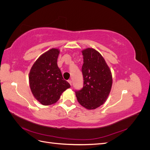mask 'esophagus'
<instances>
[{
    "label": "esophagus",
    "instance_id": "1",
    "mask_svg": "<svg viewBox=\"0 0 150 150\" xmlns=\"http://www.w3.org/2000/svg\"><path fill=\"white\" fill-rule=\"evenodd\" d=\"M68 83H69L71 85L72 84V81H71V80H68Z\"/></svg>",
    "mask_w": 150,
    "mask_h": 150
}]
</instances>
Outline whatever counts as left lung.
Returning a JSON list of instances; mask_svg holds the SVG:
<instances>
[{
    "mask_svg": "<svg viewBox=\"0 0 150 150\" xmlns=\"http://www.w3.org/2000/svg\"><path fill=\"white\" fill-rule=\"evenodd\" d=\"M82 53L83 88L75 91V93L81 105L88 110H94L107 99L112 86V74L99 52L93 48H87Z\"/></svg>",
    "mask_w": 150,
    "mask_h": 150,
    "instance_id": "left-lung-1",
    "label": "left lung"
}]
</instances>
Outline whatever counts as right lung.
Here are the masks:
<instances>
[{
  "label": "right lung",
  "mask_w": 150,
  "mask_h": 150,
  "mask_svg": "<svg viewBox=\"0 0 150 150\" xmlns=\"http://www.w3.org/2000/svg\"><path fill=\"white\" fill-rule=\"evenodd\" d=\"M59 50L52 48L40 56L31 67L29 84L34 98L43 105L56 103L71 86L62 78L57 61Z\"/></svg>",
  "instance_id": "1"
}]
</instances>
